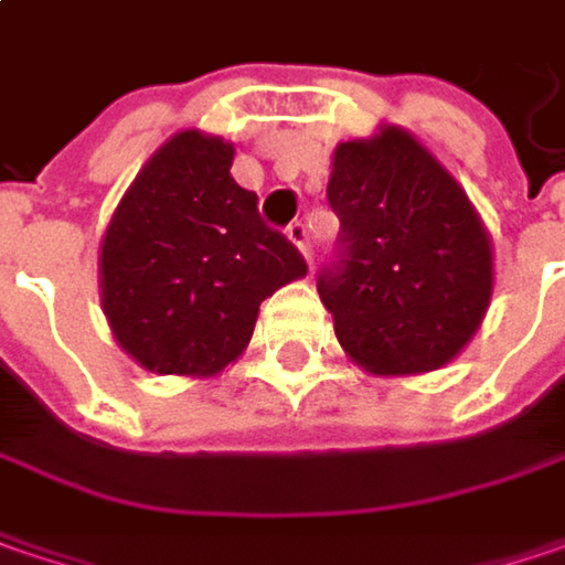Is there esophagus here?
Returning a JSON list of instances; mask_svg holds the SVG:
<instances>
[{
  "instance_id": "34e87169",
  "label": "esophagus",
  "mask_w": 565,
  "mask_h": 565,
  "mask_svg": "<svg viewBox=\"0 0 565 565\" xmlns=\"http://www.w3.org/2000/svg\"><path fill=\"white\" fill-rule=\"evenodd\" d=\"M287 236H290V243H297V249L309 258V231L303 221H290L287 224Z\"/></svg>"
}]
</instances>
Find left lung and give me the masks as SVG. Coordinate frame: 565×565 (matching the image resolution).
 <instances>
[{"mask_svg":"<svg viewBox=\"0 0 565 565\" xmlns=\"http://www.w3.org/2000/svg\"><path fill=\"white\" fill-rule=\"evenodd\" d=\"M329 205L341 231L316 287L341 348L380 376L449 363L493 290L490 239L461 185L385 126L334 148Z\"/></svg>","mask_w":565,"mask_h":565,"instance_id":"1","label":"left lung"}]
</instances>
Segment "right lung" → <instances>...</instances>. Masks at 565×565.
I'll return each instance as SVG.
<instances>
[{
    "instance_id": "add662e5",
    "label": "right lung",
    "mask_w": 565,
    "mask_h": 565,
    "mask_svg": "<svg viewBox=\"0 0 565 565\" xmlns=\"http://www.w3.org/2000/svg\"><path fill=\"white\" fill-rule=\"evenodd\" d=\"M234 145L195 129L145 163L100 249L104 312L151 373L211 376L249 344L258 303L307 258L231 177Z\"/></svg>"
}]
</instances>
